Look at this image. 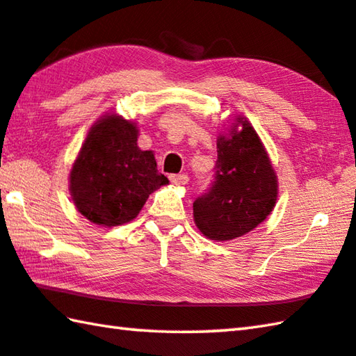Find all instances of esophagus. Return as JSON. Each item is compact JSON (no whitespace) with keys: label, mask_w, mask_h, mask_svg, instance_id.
<instances>
[{"label":"esophagus","mask_w":356,"mask_h":356,"mask_svg":"<svg viewBox=\"0 0 356 356\" xmlns=\"http://www.w3.org/2000/svg\"><path fill=\"white\" fill-rule=\"evenodd\" d=\"M170 180L174 185H186L190 179L186 174H172V176H170Z\"/></svg>","instance_id":"obj_1"}]
</instances>
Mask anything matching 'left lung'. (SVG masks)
I'll return each mask as SVG.
<instances>
[{"instance_id": "1", "label": "left lung", "mask_w": 356, "mask_h": 356, "mask_svg": "<svg viewBox=\"0 0 356 356\" xmlns=\"http://www.w3.org/2000/svg\"><path fill=\"white\" fill-rule=\"evenodd\" d=\"M216 152L213 182L193 202V216L204 236L222 242L245 236L272 213L278 180L261 138L243 118L218 136Z\"/></svg>"}]
</instances>
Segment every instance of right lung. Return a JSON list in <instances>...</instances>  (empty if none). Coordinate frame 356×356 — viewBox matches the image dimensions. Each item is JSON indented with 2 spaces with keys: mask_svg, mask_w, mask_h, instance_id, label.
Returning a JSON list of instances; mask_svg holds the SVG:
<instances>
[{
  "mask_svg": "<svg viewBox=\"0 0 356 356\" xmlns=\"http://www.w3.org/2000/svg\"><path fill=\"white\" fill-rule=\"evenodd\" d=\"M136 141V125L118 114H105L89 130L69 180L75 207L94 225L131 221L150 193L170 182L156 170L152 150Z\"/></svg>",
  "mask_w": 356,
  "mask_h": 356,
  "instance_id": "obj_1",
  "label": "right lung"
}]
</instances>
